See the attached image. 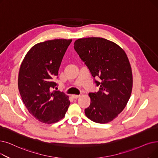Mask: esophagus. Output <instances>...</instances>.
<instances>
[{
  "mask_svg": "<svg viewBox=\"0 0 158 158\" xmlns=\"http://www.w3.org/2000/svg\"><path fill=\"white\" fill-rule=\"evenodd\" d=\"M79 96H80V95H75V94L72 95V97L73 99H77V98L79 97Z\"/></svg>",
  "mask_w": 158,
  "mask_h": 158,
  "instance_id": "34e87169",
  "label": "esophagus"
}]
</instances>
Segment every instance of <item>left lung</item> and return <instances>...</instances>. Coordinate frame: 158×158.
Instances as JSON below:
<instances>
[{
	"label": "left lung",
	"mask_w": 158,
	"mask_h": 158,
	"mask_svg": "<svg viewBox=\"0 0 158 158\" xmlns=\"http://www.w3.org/2000/svg\"><path fill=\"white\" fill-rule=\"evenodd\" d=\"M74 49L100 87L98 92L88 94L91 101L85 115L101 124L112 121L125 108L132 92V70L125 52L100 37L79 39L75 41Z\"/></svg>",
	"instance_id": "left-lung-1"
}]
</instances>
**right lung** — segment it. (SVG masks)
<instances>
[{"instance_id": "1", "label": "right lung", "mask_w": 158, "mask_h": 158, "mask_svg": "<svg viewBox=\"0 0 158 158\" xmlns=\"http://www.w3.org/2000/svg\"><path fill=\"white\" fill-rule=\"evenodd\" d=\"M72 39H54L33 46L20 65L18 87L29 112L39 121L51 124L63 119L70 105L68 96L53 90L58 71Z\"/></svg>"}]
</instances>
